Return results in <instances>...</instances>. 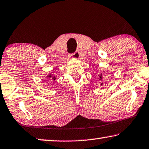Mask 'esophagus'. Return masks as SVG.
<instances>
[{"mask_svg": "<svg viewBox=\"0 0 149 149\" xmlns=\"http://www.w3.org/2000/svg\"><path fill=\"white\" fill-rule=\"evenodd\" d=\"M79 56H80V54H79V52L78 50H76L74 53H73L72 54V57L75 58V59H79Z\"/></svg>", "mask_w": 149, "mask_h": 149, "instance_id": "34e87169", "label": "esophagus"}]
</instances>
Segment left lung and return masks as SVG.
<instances>
[{
  "label": "left lung",
  "mask_w": 149,
  "mask_h": 149,
  "mask_svg": "<svg viewBox=\"0 0 149 149\" xmlns=\"http://www.w3.org/2000/svg\"><path fill=\"white\" fill-rule=\"evenodd\" d=\"M99 77H100V78H99V80H101V81H102V74H101V75L99 76ZM101 85H103V83H101Z\"/></svg>",
  "instance_id": "obj_1"
}]
</instances>
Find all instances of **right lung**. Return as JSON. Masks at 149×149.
Instances as JSON below:
<instances>
[{
    "label": "right lung",
    "mask_w": 149,
    "mask_h": 149,
    "mask_svg": "<svg viewBox=\"0 0 149 149\" xmlns=\"http://www.w3.org/2000/svg\"><path fill=\"white\" fill-rule=\"evenodd\" d=\"M48 78H50L52 80H53V81H54V80H56V75H54L53 74H49L48 75Z\"/></svg>",
    "instance_id": "1"
}]
</instances>
